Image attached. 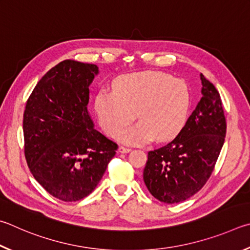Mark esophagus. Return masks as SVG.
Masks as SVG:
<instances>
[{
    "instance_id": "esophagus-1",
    "label": "esophagus",
    "mask_w": 250,
    "mask_h": 250,
    "mask_svg": "<svg viewBox=\"0 0 250 250\" xmlns=\"http://www.w3.org/2000/svg\"><path fill=\"white\" fill-rule=\"evenodd\" d=\"M130 150V148H126V147H123V146H120L118 147V151L121 152V154H127V152H129Z\"/></svg>"
}]
</instances>
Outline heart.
I'll list each match as a JSON object with an SVG mask.
<instances>
[{
    "label": "heart",
    "mask_w": 250,
    "mask_h": 250,
    "mask_svg": "<svg viewBox=\"0 0 250 250\" xmlns=\"http://www.w3.org/2000/svg\"><path fill=\"white\" fill-rule=\"evenodd\" d=\"M113 85L114 90L99 91L94 100L100 124L109 136L118 132L120 142L143 145L152 139L171 141L185 127L191 106L185 81L160 71H144L120 77ZM136 116L137 125L121 129Z\"/></svg>",
    "instance_id": "1"
}]
</instances>
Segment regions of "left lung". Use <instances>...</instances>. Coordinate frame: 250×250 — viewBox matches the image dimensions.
Returning <instances> with one entry per match:
<instances>
[{"label":"left lung","instance_id":"obj_1","mask_svg":"<svg viewBox=\"0 0 250 250\" xmlns=\"http://www.w3.org/2000/svg\"><path fill=\"white\" fill-rule=\"evenodd\" d=\"M200 78L202 98L185 127L171 143L148 152L144 182L160 202H182L202 189L224 145L226 121L220 93L202 73Z\"/></svg>","mask_w":250,"mask_h":250}]
</instances>
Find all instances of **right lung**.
<instances>
[{"label":"right lung","instance_id":"obj_1","mask_svg":"<svg viewBox=\"0 0 250 250\" xmlns=\"http://www.w3.org/2000/svg\"><path fill=\"white\" fill-rule=\"evenodd\" d=\"M99 67L63 60L35 86L23 120L25 157L48 193L76 202L98 186L117 145L94 128L87 104Z\"/></svg>","mask_w":250,"mask_h":250}]
</instances>
